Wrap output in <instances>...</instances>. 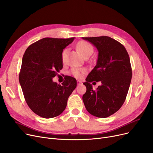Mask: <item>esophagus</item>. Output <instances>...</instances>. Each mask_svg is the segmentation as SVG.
I'll return each instance as SVG.
<instances>
[{"label": "esophagus", "instance_id": "obj_1", "mask_svg": "<svg viewBox=\"0 0 153 153\" xmlns=\"http://www.w3.org/2000/svg\"><path fill=\"white\" fill-rule=\"evenodd\" d=\"M82 83L81 81H79V80L77 81V85H80V84H82Z\"/></svg>", "mask_w": 153, "mask_h": 153}]
</instances>
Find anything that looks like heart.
<instances>
[{"instance_id":"obj_1","label":"heart","mask_w":153,"mask_h":153,"mask_svg":"<svg viewBox=\"0 0 153 153\" xmlns=\"http://www.w3.org/2000/svg\"><path fill=\"white\" fill-rule=\"evenodd\" d=\"M77 49L79 52L82 54L84 57L91 56L93 52L94 48L92 45L85 41H80L77 44ZM68 49H65L62 52L61 59L62 62H65L67 57ZM87 69L84 68H73L71 70V74L76 78L80 79L83 77V75L86 73Z\"/></svg>"}]
</instances>
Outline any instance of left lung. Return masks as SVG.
<instances>
[{
    "mask_svg": "<svg viewBox=\"0 0 153 153\" xmlns=\"http://www.w3.org/2000/svg\"><path fill=\"white\" fill-rule=\"evenodd\" d=\"M96 47V66L88 75L83 84L87 88L83 101L87 111L98 118H107L123 104L130 85L131 67L125 47L107 36L82 37ZM101 81L102 85L94 90L90 83Z\"/></svg>",
    "mask_w": 153,
    "mask_h": 153,
    "instance_id": "obj_1",
    "label": "left lung"
}]
</instances>
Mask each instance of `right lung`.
I'll use <instances>...</instances> for the list:
<instances>
[{
	"mask_svg": "<svg viewBox=\"0 0 153 153\" xmlns=\"http://www.w3.org/2000/svg\"><path fill=\"white\" fill-rule=\"evenodd\" d=\"M74 39L44 38L25 52L19 81L28 106L40 117L51 118L61 114L76 87V79L70 76L62 85L52 81L62 68L63 49Z\"/></svg>",
	"mask_w": 153,
	"mask_h": 153,
	"instance_id": "right-lung-1",
	"label": "right lung"
}]
</instances>
